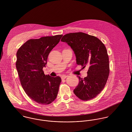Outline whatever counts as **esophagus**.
Wrapping results in <instances>:
<instances>
[{
    "mask_svg": "<svg viewBox=\"0 0 132 132\" xmlns=\"http://www.w3.org/2000/svg\"><path fill=\"white\" fill-rule=\"evenodd\" d=\"M68 76H67V75H62V76H61V79L62 80H64V79H65L67 77H68Z\"/></svg>",
    "mask_w": 132,
    "mask_h": 132,
    "instance_id": "esophagus-1",
    "label": "esophagus"
}]
</instances>
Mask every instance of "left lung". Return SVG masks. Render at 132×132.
<instances>
[{"label":"left lung","instance_id":"left-lung-1","mask_svg":"<svg viewBox=\"0 0 132 132\" xmlns=\"http://www.w3.org/2000/svg\"><path fill=\"white\" fill-rule=\"evenodd\" d=\"M61 41L66 42L73 51L77 64L88 68L87 76L79 79L74 94L87 101L97 96L103 89L109 73V57L104 44L96 37L78 32L65 34Z\"/></svg>","mask_w":132,"mask_h":132}]
</instances>
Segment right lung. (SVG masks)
I'll return each instance as SVG.
<instances>
[{"label":"right lung","mask_w":132,"mask_h":132,"mask_svg":"<svg viewBox=\"0 0 132 132\" xmlns=\"http://www.w3.org/2000/svg\"><path fill=\"white\" fill-rule=\"evenodd\" d=\"M62 35L30 39L16 53V68L23 89L32 100L47 105L56 98L61 81L59 76L45 75L43 71L48 55Z\"/></svg>","instance_id":"obj_1"}]
</instances>
